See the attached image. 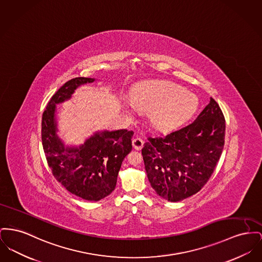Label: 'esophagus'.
Here are the masks:
<instances>
[{"mask_svg": "<svg viewBox=\"0 0 262 262\" xmlns=\"http://www.w3.org/2000/svg\"><path fill=\"white\" fill-rule=\"evenodd\" d=\"M143 146V140L139 138H136V139H133V147L137 150L141 149Z\"/></svg>", "mask_w": 262, "mask_h": 262, "instance_id": "esophagus-1", "label": "esophagus"}]
</instances>
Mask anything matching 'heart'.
Here are the masks:
<instances>
[{"label": "heart", "instance_id": "b5f03b06", "mask_svg": "<svg viewBox=\"0 0 262 262\" xmlns=\"http://www.w3.org/2000/svg\"><path fill=\"white\" fill-rule=\"evenodd\" d=\"M199 107L198 98L176 84L147 82L139 86L125 101L128 112H149V122L160 130H172L193 118Z\"/></svg>", "mask_w": 262, "mask_h": 262}]
</instances>
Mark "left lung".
Masks as SVG:
<instances>
[{
    "instance_id": "obj_1",
    "label": "left lung",
    "mask_w": 262,
    "mask_h": 262,
    "mask_svg": "<svg viewBox=\"0 0 262 262\" xmlns=\"http://www.w3.org/2000/svg\"><path fill=\"white\" fill-rule=\"evenodd\" d=\"M225 133V117L211 98L193 123L163 137H149L141 154L157 195L179 202L199 192L223 152Z\"/></svg>"
}]
</instances>
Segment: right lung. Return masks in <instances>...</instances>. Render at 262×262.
Segmentation results:
<instances>
[{
  "label": "right lung",
  "instance_id": "right-lung-1",
  "mask_svg": "<svg viewBox=\"0 0 262 262\" xmlns=\"http://www.w3.org/2000/svg\"><path fill=\"white\" fill-rule=\"evenodd\" d=\"M94 78H73L61 86L42 115L41 140L54 178L71 194L84 200L99 201L116 188L123 160L132 150L134 132H97L79 146H65L58 138L56 105L69 100L79 86Z\"/></svg>",
  "mask_w": 262,
  "mask_h": 262
}]
</instances>
